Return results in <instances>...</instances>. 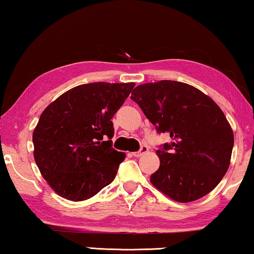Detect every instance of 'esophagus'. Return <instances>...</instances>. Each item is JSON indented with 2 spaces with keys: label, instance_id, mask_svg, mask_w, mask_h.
<instances>
[{
  "label": "esophagus",
  "instance_id": "1",
  "mask_svg": "<svg viewBox=\"0 0 254 254\" xmlns=\"http://www.w3.org/2000/svg\"><path fill=\"white\" fill-rule=\"evenodd\" d=\"M147 152H148V147H147V145H142V147H141V149L139 150V151H136V152H133V153H132V156H133V157H136V158H139V157L142 156V154L147 153Z\"/></svg>",
  "mask_w": 254,
  "mask_h": 254
}]
</instances>
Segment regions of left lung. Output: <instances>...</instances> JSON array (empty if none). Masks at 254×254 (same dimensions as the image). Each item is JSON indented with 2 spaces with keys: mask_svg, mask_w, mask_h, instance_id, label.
I'll return each instance as SVG.
<instances>
[{
  "mask_svg": "<svg viewBox=\"0 0 254 254\" xmlns=\"http://www.w3.org/2000/svg\"><path fill=\"white\" fill-rule=\"evenodd\" d=\"M131 100L158 133L173 140L157 156L160 166L150 182L179 203L207 195L230 167L234 135L223 111L198 88L176 80L139 85Z\"/></svg>",
  "mask_w": 254,
  "mask_h": 254,
  "instance_id": "obj_1",
  "label": "left lung"
}]
</instances>
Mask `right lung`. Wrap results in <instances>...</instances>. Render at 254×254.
Segmentation results:
<instances>
[{"mask_svg":"<svg viewBox=\"0 0 254 254\" xmlns=\"http://www.w3.org/2000/svg\"><path fill=\"white\" fill-rule=\"evenodd\" d=\"M134 85H79L42 112L32 134L33 157L56 194L86 200L113 182L126 153L112 148L111 120Z\"/></svg>","mask_w":254,"mask_h":254,"instance_id":"right-lung-1","label":"right lung"}]
</instances>
